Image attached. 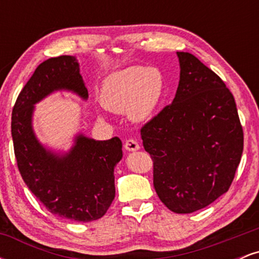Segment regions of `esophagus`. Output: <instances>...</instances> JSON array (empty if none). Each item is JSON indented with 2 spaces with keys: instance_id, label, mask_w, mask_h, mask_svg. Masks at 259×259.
<instances>
[{
  "instance_id": "obj_1",
  "label": "esophagus",
  "mask_w": 259,
  "mask_h": 259,
  "mask_svg": "<svg viewBox=\"0 0 259 259\" xmlns=\"http://www.w3.org/2000/svg\"><path fill=\"white\" fill-rule=\"evenodd\" d=\"M124 147H125V150L129 151V152H135V151L140 150V145L135 141V140H132V139L127 140L125 145H124Z\"/></svg>"
}]
</instances>
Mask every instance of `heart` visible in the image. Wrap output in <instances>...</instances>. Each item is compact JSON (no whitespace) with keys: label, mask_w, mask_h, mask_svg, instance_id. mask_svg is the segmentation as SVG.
Returning <instances> with one entry per match:
<instances>
[{"label":"heart","mask_w":259,"mask_h":259,"mask_svg":"<svg viewBox=\"0 0 259 259\" xmlns=\"http://www.w3.org/2000/svg\"><path fill=\"white\" fill-rule=\"evenodd\" d=\"M163 90L164 80L157 68L130 67L107 76L101 89V103L107 111L126 112L130 120L142 123L158 108Z\"/></svg>","instance_id":"b5f03b06"}]
</instances>
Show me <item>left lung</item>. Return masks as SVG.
Listing matches in <instances>:
<instances>
[{
    "label": "left lung",
    "instance_id": "obj_1",
    "mask_svg": "<svg viewBox=\"0 0 259 259\" xmlns=\"http://www.w3.org/2000/svg\"><path fill=\"white\" fill-rule=\"evenodd\" d=\"M180 79L171 102L141 129L153 159V186L171 212L207 207L233 183L243 150L234 96L198 58L177 52Z\"/></svg>",
    "mask_w": 259,
    "mask_h": 259
}]
</instances>
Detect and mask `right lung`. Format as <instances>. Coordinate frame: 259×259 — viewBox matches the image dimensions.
Masks as SVG:
<instances>
[{
	"mask_svg": "<svg viewBox=\"0 0 259 259\" xmlns=\"http://www.w3.org/2000/svg\"><path fill=\"white\" fill-rule=\"evenodd\" d=\"M59 91L88 100L74 56L42 62L20 91L12 112L18 168L29 190L52 214L75 222L96 221L114 200V168L123 157L121 141H100L79 132L67 151L42 144L32 124L35 105Z\"/></svg>",
	"mask_w": 259,
	"mask_h": 259,
	"instance_id": "obj_1",
	"label": "right lung"
}]
</instances>
